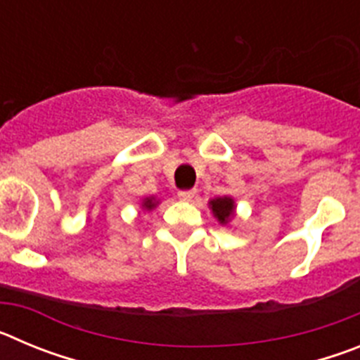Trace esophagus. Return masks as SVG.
Segmentation results:
<instances>
[{
	"label": "esophagus",
	"instance_id": "34e87169",
	"mask_svg": "<svg viewBox=\"0 0 360 360\" xmlns=\"http://www.w3.org/2000/svg\"><path fill=\"white\" fill-rule=\"evenodd\" d=\"M196 191L195 189H186V191H178V198L184 200V202H191L195 198Z\"/></svg>",
	"mask_w": 360,
	"mask_h": 360
}]
</instances>
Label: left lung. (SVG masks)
I'll list each match as a JSON object with an SVG mask.
<instances>
[{"label":"left lung","mask_w":360,"mask_h":360,"mask_svg":"<svg viewBox=\"0 0 360 360\" xmlns=\"http://www.w3.org/2000/svg\"><path fill=\"white\" fill-rule=\"evenodd\" d=\"M211 209L214 212L216 218L219 219V224H227L229 219L234 214V202L229 196H224V198H214L211 202Z\"/></svg>","instance_id":"8db88e82"}]
</instances>
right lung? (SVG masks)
I'll use <instances>...</instances> for the list:
<instances>
[{
    "instance_id": "add662e5",
    "label": "right lung",
    "mask_w": 360,
    "mask_h": 360,
    "mask_svg": "<svg viewBox=\"0 0 360 360\" xmlns=\"http://www.w3.org/2000/svg\"><path fill=\"white\" fill-rule=\"evenodd\" d=\"M155 205H157V203H155V200H153V198H146L144 200V207L146 209H153Z\"/></svg>"
}]
</instances>
